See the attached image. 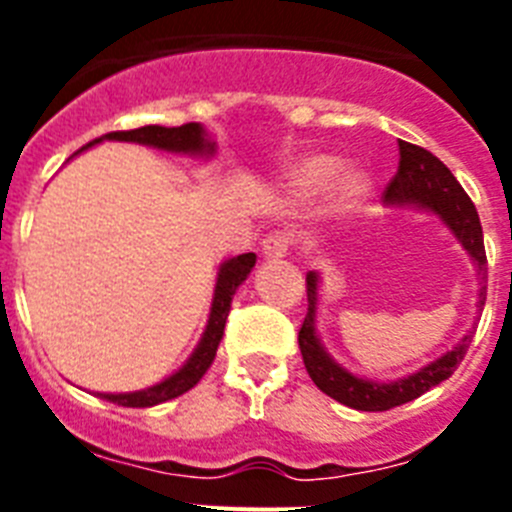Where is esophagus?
<instances>
[{
  "instance_id": "34e87169",
  "label": "esophagus",
  "mask_w": 512,
  "mask_h": 512,
  "mask_svg": "<svg viewBox=\"0 0 512 512\" xmlns=\"http://www.w3.org/2000/svg\"><path fill=\"white\" fill-rule=\"evenodd\" d=\"M289 235L284 233H269L261 241V253H264L266 259H282V256H287L289 251Z\"/></svg>"
}]
</instances>
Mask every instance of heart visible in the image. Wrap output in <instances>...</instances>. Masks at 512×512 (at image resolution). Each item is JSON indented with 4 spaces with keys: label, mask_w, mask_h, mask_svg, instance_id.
<instances>
[{
    "label": "heart",
    "mask_w": 512,
    "mask_h": 512,
    "mask_svg": "<svg viewBox=\"0 0 512 512\" xmlns=\"http://www.w3.org/2000/svg\"><path fill=\"white\" fill-rule=\"evenodd\" d=\"M333 169H336V161H333V158L310 156L292 169V174H289V184H292V189H295L297 194L307 197V194H315L325 182H328ZM364 189H366L364 176H361L359 171H346V174H341L336 182H333L330 197H333V202H336L338 207H348L359 200L361 194H364Z\"/></svg>",
    "instance_id": "obj_1"
}]
</instances>
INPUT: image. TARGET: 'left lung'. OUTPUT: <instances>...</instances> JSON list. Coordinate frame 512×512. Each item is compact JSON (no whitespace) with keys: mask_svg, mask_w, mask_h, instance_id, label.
Returning <instances> with one entry per match:
<instances>
[{"mask_svg":"<svg viewBox=\"0 0 512 512\" xmlns=\"http://www.w3.org/2000/svg\"><path fill=\"white\" fill-rule=\"evenodd\" d=\"M397 146H400V166H397V174L392 176L390 184L384 187V200L395 202V205H418L436 212L443 223L454 230V235L461 241V246L467 248L469 256L477 261V269L482 274V282H485L487 253L485 241H482V223H479L477 207L469 200V194L461 189L456 176L431 151L413 146L408 140H400ZM305 282L307 315L302 320L300 336H297L302 361H305V369L312 382L318 384V390L338 400L341 405H348V408L366 410V413H382V410H392L397 405L415 400V397L431 390V387L441 384L443 379H449L456 372V366L461 364L464 354H467L469 343H472V336H464L454 351L443 354L441 359H436L433 364L420 369V372L410 374V377L397 379V382L379 384L369 382V379H359L354 374H348L346 369H341L320 346L318 336H315L318 274L310 271ZM485 295L487 287L482 284V289H479V307L485 305Z\"/></svg>","mask_w":512,"mask_h":512,"instance_id":"obj_1","label":"left lung"}]
</instances>
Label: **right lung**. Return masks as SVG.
<instances>
[{
  "label": "right lung",
  "mask_w": 512,
  "mask_h": 512,
  "mask_svg": "<svg viewBox=\"0 0 512 512\" xmlns=\"http://www.w3.org/2000/svg\"><path fill=\"white\" fill-rule=\"evenodd\" d=\"M133 140V143H143V146L164 148V151H182V153H212L215 151V143H210L202 130L200 122H187L182 128H164V125H146V128L135 130H115V133H107L102 138L92 140L84 148L94 146L99 140ZM81 148V151H84ZM253 264H256V256L253 253H241L235 259L225 261L220 266V274H217V287H215V300H212L210 320H207L205 336H202L200 346L194 348V354L189 356L187 364L179 369L176 374H171L169 379H164L156 387H148V390L140 392H128V395H102L107 402H115L122 408H153L158 402L174 400V397L184 395L187 390H192L194 384L205 377V372L210 369L212 359H215V351L220 346V338H223L225 320H228L230 302H233L235 289L238 284H243V279L251 274Z\"/></svg>",
  "instance_id": "add662e5"
}]
</instances>
